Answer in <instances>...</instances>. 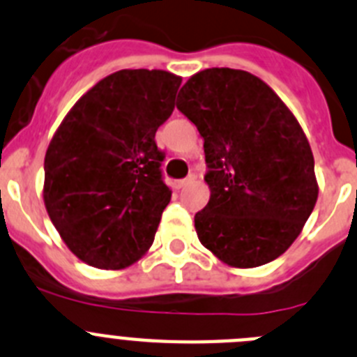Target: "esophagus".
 <instances>
[{"mask_svg": "<svg viewBox=\"0 0 357 357\" xmlns=\"http://www.w3.org/2000/svg\"><path fill=\"white\" fill-rule=\"evenodd\" d=\"M195 176L194 174H190L188 178H185V179H181V181H178V186L179 188H185V186H188V185H192V183H195Z\"/></svg>", "mask_w": 357, "mask_h": 357, "instance_id": "1", "label": "esophagus"}]
</instances>
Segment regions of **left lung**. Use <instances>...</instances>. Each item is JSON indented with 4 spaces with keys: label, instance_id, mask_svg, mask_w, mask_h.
Listing matches in <instances>:
<instances>
[{
    "label": "left lung",
    "instance_id": "left-lung-1",
    "mask_svg": "<svg viewBox=\"0 0 357 357\" xmlns=\"http://www.w3.org/2000/svg\"><path fill=\"white\" fill-rule=\"evenodd\" d=\"M176 105L204 139L209 167L199 241L231 268L275 261L319 197L314 153L296 116L262 79L234 68L194 73Z\"/></svg>",
    "mask_w": 357,
    "mask_h": 357
}]
</instances>
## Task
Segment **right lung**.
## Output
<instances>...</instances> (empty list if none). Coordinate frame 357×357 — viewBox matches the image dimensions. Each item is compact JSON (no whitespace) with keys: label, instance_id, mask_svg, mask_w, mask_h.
<instances>
[{"label":"right lung","instance_id":"obj_1","mask_svg":"<svg viewBox=\"0 0 357 357\" xmlns=\"http://www.w3.org/2000/svg\"><path fill=\"white\" fill-rule=\"evenodd\" d=\"M181 77L119 70L75 102L49 142L43 204L75 257L123 269L149 250L172 190L155 133L174 111Z\"/></svg>","mask_w":357,"mask_h":357}]
</instances>
